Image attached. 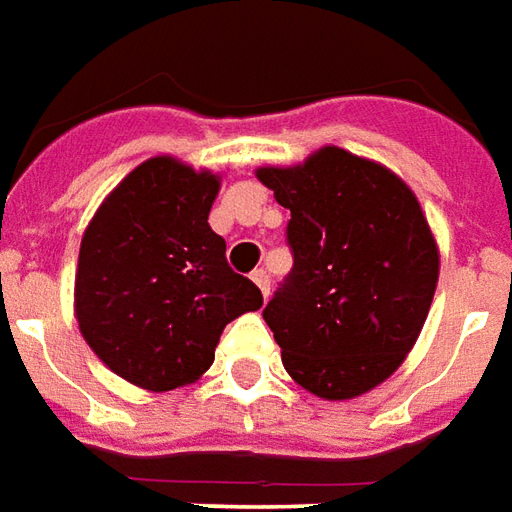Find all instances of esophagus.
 I'll list each match as a JSON object with an SVG mask.
<instances>
[{
  "instance_id": "obj_1",
  "label": "esophagus",
  "mask_w": 512,
  "mask_h": 512,
  "mask_svg": "<svg viewBox=\"0 0 512 512\" xmlns=\"http://www.w3.org/2000/svg\"><path fill=\"white\" fill-rule=\"evenodd\" d=\"M250 278H253V284L262 289L264 297L270 295V275H267V270H253V275H250Z\"/></svg>"
}]
</instances>
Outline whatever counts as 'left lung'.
<instances>
[{"instance_id":"left-lung-1","label":"left lung","mask_w":512,"mask_h":512,"mask_svg":"<svg viewBox=\"0 0 512 512\" xmlns=\"http://www.w3.org/2000/svg\"><path fill=\"white\" fill-rule=\"evenodd\" d=\"M256 176L289 209L292 270L262 311L286 372L325 400L358 397L402 364L433 303L438 250L419 201L333 146Z\"/></svg>"}]
</instances>
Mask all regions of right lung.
Instances as JSON below:
<instances>
[{
	"label": "right lung",
	"instance_id": "1",
	"mask_svg": "<svg viewBox=\"0 0 512 512\" xmlns=\"http://www.w3.org/2000/svg\"><path fill=\"white\" fill-rule=\"evenodd\" d=\"M220 181L170 157L134 168L110 192L79 248L76 320L115 375L151 391L204 375L228 322L262 292L226 262L209 228Z\"/></svg>",
	"mask_w": 512,
	"mask_h": 512
}]
</instances>
